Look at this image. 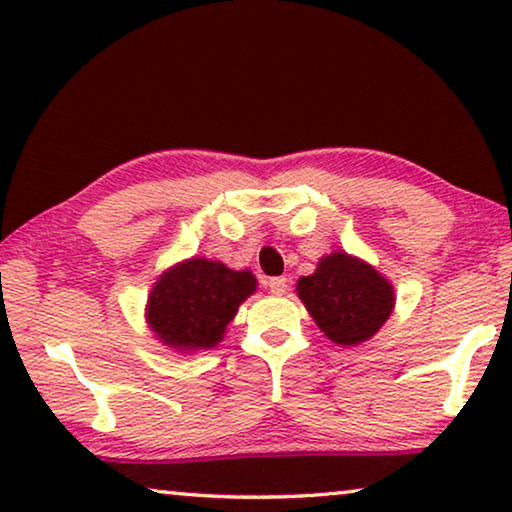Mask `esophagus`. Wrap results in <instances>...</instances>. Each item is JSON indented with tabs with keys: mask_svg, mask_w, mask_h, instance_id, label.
<instances>
[{
	"mask_svg": "<svg viewBox=\"0 0 512 512\" xmlns=\"http://www.w3.org/2000/svg\"><path fill=\"white\" fill-rule=\"evenodd\" d=\"M268 289L272 296H284L286 289H289V279L286 277H272L268 282Z\"/></svg>",
	"mask_w": 512,
	"mask_h": 512,
	"instance_id": "1",
	"label": "esophagus"
}]
</instances>
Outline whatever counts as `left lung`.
I'll use <instances>...</instances> for the list:
<instances>
[{"label": "left lung", "mask_w": 512, "mask_h": 512, "mask_svg": "<svg viewBox=\"0 0 512 512\" xmlns=\"http://www.w3.org/2000/svg\"><path fill=\"white\" fill-rule=\"evenodd\" d=\"M296 291L319 331L342 347L373 338L396 305L394 284L347 251L319 258L317 270L300 277Z\"/></svg>", "instance_id": "8db88e82"}]
</instances>
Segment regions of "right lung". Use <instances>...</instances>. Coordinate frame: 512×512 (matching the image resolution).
Listing matches in <instances>:
<instances>
[{
    "mask_svg": "<svg viewBox=\"0 0 512 512\" xmlns=\"http://www.w3.org/2000/svg\"><path fill=\"white\" fill-rule=\"evenodd\" d=\"M256 286L251 270H233L205 256L186 258L156 279L144 307L146 324L179 354L212 349Z\"/></svg>",
    "mask_w": 512,
    "mask_h": 512,
    "instance_id": "1",
    "label": "right lung"
}]
</instances>
